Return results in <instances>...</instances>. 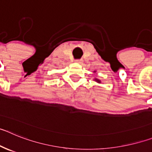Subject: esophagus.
<instances>
[{"label": "esophagus", "mask_w": 152, "mask_h": 152, "mask_svg": "<svg viewBox=\"0 0 152 152\" xmlns=\"http://www.w3.org/2000/svg\"><path fill=\"white\" fill-rule=\"evenodd\" d=\"M75 61H76V62H78V63H81V62H82V60L77 59V60H75Z\"/></svg>", "instance_id": "obj_1"}]
</instances>
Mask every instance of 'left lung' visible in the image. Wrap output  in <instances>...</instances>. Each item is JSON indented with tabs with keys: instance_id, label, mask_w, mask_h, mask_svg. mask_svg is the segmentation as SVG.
<instances>
[{
	"instance_id": "8db88e82",
	"label": "left lung",
	"mask_w": 152,
	"mask_h": 152,
	"mask_svg": "<svg viewBox=\"0 0 152 152\" xmlns=\"http://www.w3.org/2000/svg\"><path fill=\"white\" fill-rule=\"evenodd\" d=\"M96 82H98V83H100V80H96Z\"/></svg>"
}]
</instances>
